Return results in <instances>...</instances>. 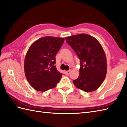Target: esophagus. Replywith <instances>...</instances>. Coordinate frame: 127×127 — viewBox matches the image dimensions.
I'll use <instances>...</instances> for the list:
<instances>
[{
    "instance_id": "34e87169",
    "label": "esophagus",
    "mask_w": 127,
    "mask_h": 127,
    "mask_svg": "<svg viewBox=\"0 0 127 127\" xmlns=\"http://www.w3.org/2000/svg\"><path fill=\"white\" fill-rule=\"evenodd\" d=\"M70 70H68V71H65V74L67 75H68L70 74Z\"/></svg>"
}]
</instances>
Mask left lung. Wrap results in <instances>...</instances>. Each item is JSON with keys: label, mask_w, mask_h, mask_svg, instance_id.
<instances>
[{"label": "left lung", "mask_w": 127, "mask_h": 127, "mask_svg": "<svg viewBox=\"0 0 127 127\" xmlns=\"http://www.w3.org/2000/svg\"><path fill=\"white\" fill-rule=\"evenodd\" d=\"M65 40L80 60V75L73 81L74 85L86 92L95 91L107 72L106 57L102 46L95 37L86 34L66 36Z\"/></svg>", "instance_id": "obj_1"}]
</instances>
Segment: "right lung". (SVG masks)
I'll return each instance as SVG.
<instances>
[{
  "instance_id": "obj_1",
  "label": "right lung",
  "mask_w": 127,
  "mask_h": 127,
  "mask_svg": "<svg viewBox=\"0 0 127 127\" xmlns=\"http://www.w3.org/2000/svg\"><path fill=\"white\" fill-rule=\"evenodd\" d=\"M64 38L50 36L34 41L26 53L24 62L25 76L37 91L45 92L56 87L62 74L55 65L56 55Z\"/></svg>"
}]
</instances>
